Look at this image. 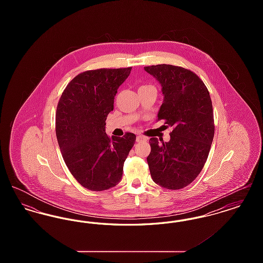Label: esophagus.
<instances>
[{"instance_id":"1","label":"esophagus","mask_w":263,"mask_h":263,"mask_svg":"<svg viewBox=\"0 0 263 263\" xmlns=\"http://www.w3.org/2000/svg\"><path fill=\"white\" fill-rule=\"evenodd\" d=\"M143 141H147V138L142 136V135H139L136 137V142H143Z\"/></svg>"}]
</instances>
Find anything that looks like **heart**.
I'll return each mask as SVG.
<instances>
[{
    "label": "heart",
    "mask_w": 263,
    "mask_h": 263,
    "mask_svg": "<svg viewBox=\"0 0 263 263\" xmlns=\"http://www.w3.org/2000/svg\"><path fill=\"white\" fill-rule=\"evenodd\" d=\"M142 87H148V86H142ZM142 87H141V88H142Z\"/></svg>",
    "instance_id": "1"
}]
</instances>
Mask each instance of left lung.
<instances>
[{
    "instance_id": "obj_1",
    "label": "left lung",
    "mask_w": 263,
    "mask_h": 263,
    "mask_svg": "<svg viewBox=\"0 0 263 263\" xmlns=\"http://www.w3.org/2000/svg\"><path fill=\"white\" fill-rule=\"evenodd\" d=\"M144 69L162 86L158 121L164 120L174 129L168 142L150 139L151 176L163 188L185 187L200 174L212 145L215 127L209 91L187 69L166 64Z\"/></svg>"
}]
</instances>
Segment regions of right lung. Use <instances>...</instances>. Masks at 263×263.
<instances>
[{"mask_svg": "<svg viewBox=\"0 0 263 263\" xmlns=\"http://www.w3.org/2000/svg\"><path fill=\"white\" fill-rule=\"evenodd\" d=\"M131 67L81 73L68 84L57 105L56 136L63 159L77 181L93 191L115 186L136 135L108 137L105 120Z\"/></svg>", "mask_w": 263, "mask_h": 263, "instance_id": "obj_1", "label": "right lung"}]
</instances>
